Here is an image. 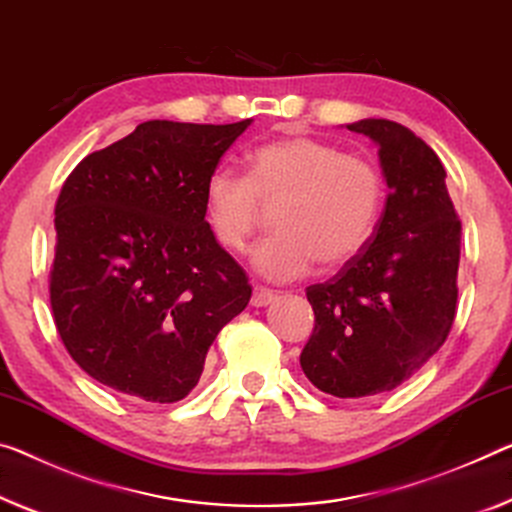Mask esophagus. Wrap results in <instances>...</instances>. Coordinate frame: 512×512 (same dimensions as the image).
I'll use <instances>...</instances> for the list:
<instances>
[{"instance_id":"esophagus-1","label":"esophagus","mask_w":512,"mask_h":512,"mask_svg":"<svg viewBox=\"0 0 512 512\" xmlns=\"http://www.w3.org/2000/svg\"><path fill=\"white\" fill-rule=\"evenodd\" d=\"M277 300V293L270 288L263 286H254V295H251V306H267Z\"/></svg>"}]
</instances>
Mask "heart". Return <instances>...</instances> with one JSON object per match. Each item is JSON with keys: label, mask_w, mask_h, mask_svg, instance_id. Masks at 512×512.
I'll use <instances>...</instances> for the list:
<instances>
[{"label": "heart", "mask_w": 512, "mask_h": 512, "mask_svg": "<svg viewBox=\"0 0 512 512\" xmlns=\"http://www.w3.org/2000/svg\"><path fill=\"white\" fill-rule=\"evenodd\" d=\"M384 185L380 169L359 153L309 135H288L247 155V176L215 169L203 185L212 238L240 251L274 206L277 233L251 249V267L265 279L293 281L318 261L338 267L355 258L380 217Z\"/></svg>", "instance_id": "obj_1"}]
</instances>
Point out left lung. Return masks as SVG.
Masks as SVG:
<instances>
[{
	"instance_id": "1",
	"label": "left lung",
	"mask_w": 512,
	"mask_h": 512,
	"mask_svg": "<svg viewBox=\"0 0 512 512\" xmlns=\"http://www.w3.org/2000/svg\"><path fill=\"white\" fill-rule=\"evenodd\" d=\"M348 130L377 146L389 194L366 247L336 277L306 288L316 325L300 364L320 391L364 398L410 380L444 345L458 302L462 226L426 141L387 119Z\"/></svg>"
}]
</instances>
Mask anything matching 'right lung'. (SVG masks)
<instances>
[{"label": "right lung", "mask_w": 512, "mask_h": 512, "mask_svg": "<svg viewBox=\"0 0 512 512\" xmlns=\"http://www.w3.org/2000/svg\"><path fill=\"white\" fill-rule=\"evenodd\" d=\"M249 125L146 121L61 187L50 304L70 357L105 387L183 400L249 304L247 274L203 210L206 178Z\"/></svg>", "instance_id": "add662e5"}]
</instances>
